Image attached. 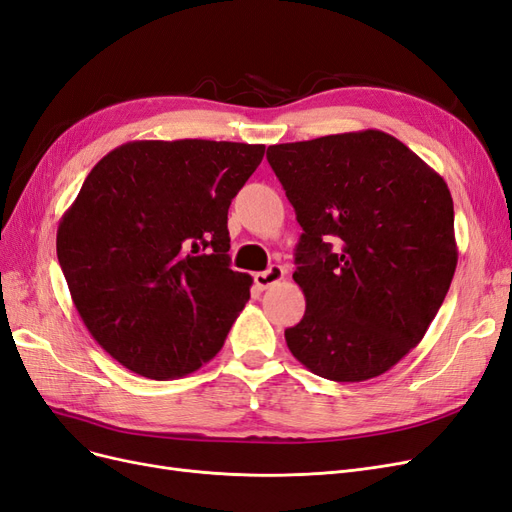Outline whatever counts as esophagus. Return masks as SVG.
Here are the masks:
<instances>
[{
    "instance_id": "1",
    "label": "esophagus",
    "mask_w": 512,
    "mask_h": 512,
    "mask_svg": "<svg viewBox=\"0 0 512 512\" xmlns=\"http://www.w3.org/2000/svg\"><path fill=\"white\" fill-rule=\"evenodd\" d=\"M283 278H285V268L283 266H270L266 272L255 274V285L259 289H270L272 285L280 283Z\"/></svg>"
}]
</instances>
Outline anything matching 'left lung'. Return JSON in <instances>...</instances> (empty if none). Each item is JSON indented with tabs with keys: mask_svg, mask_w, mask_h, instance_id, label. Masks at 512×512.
<instances>
[{
	"mask_svg": "<svg viewBox=\"0 0 512 512\" xmlns=\"http://www.w3.org/2000/svg\"><path fill=\"white\" fill-rule=\"evenodd\" d=\"M304 234L293 280L306 312L293 357L336 383L381 376L425 336L457 266L442 176L385 131L268 146Z\"/></svg>",
	"mask_w": 512,
	"mask_h": 512,
	"instance_id": "obj_1",
	"label": "left lung"
}]
</instances>
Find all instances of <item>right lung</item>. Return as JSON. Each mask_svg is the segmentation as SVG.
<instances>
[{
    "mask_svg": "<svg viewBox=\"0 0 512 512\" xmlns=\"http://www.w3.org/2000/svg\"><path fill=\"white\" fill-rule=\"evenodd\" d=\"M263 144L136 140L89 172L57 229L82 323L127 370L155 381L221 351L253 278L229 268L227 210Z\"/></svg>",
    "mask_w": 512,
    "mask_h": 512,
    "instance_id": "right-lung-1",
    "label": "right lung"
}]
</instances>
